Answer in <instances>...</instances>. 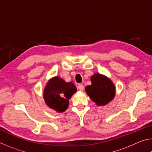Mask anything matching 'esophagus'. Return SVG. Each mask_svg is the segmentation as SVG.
Returning <instances> with one entry per match:
<instances>
[{
	"label": "esophagus",
	"mask_w": 152,
	"mask_h": 152,
	"mask_svg": "<svg viewBox=\"0 0 152 152\" xmlns=\"http://www.w3.org/2000/svg\"><path fill=\"white\" fill-rule=\"evenodd\" d=\"M78 89L80 90V91H82L84 90V86L82 85V84H78Z\"/></svg>",
	"instance_id": "esophagus-1"
}]
</instances>
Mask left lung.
<instances>
[{
  "instance_id": "left-lung-1",
  "label": "left lung",
  "mask_w": 152,
  "mask_h": 152,
  "mask_svg": "<svg viewBox=\"0 0 152 152\" xmlns=\"http://www.w3.org/2000/svg\"><path fill=\"white\" fill-rule=\"evenodd\" d=\"M91 85L86 87V92L98 106H103L112 101L115 95V88L110 80L100 74L91 77Z\"/></svg>"
}]
</instances>
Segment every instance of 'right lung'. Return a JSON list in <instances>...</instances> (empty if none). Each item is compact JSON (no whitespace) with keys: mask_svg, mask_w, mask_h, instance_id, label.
Wrapping results in <instances>:
<instances>
[{"mask_svg":"<svg viewBox=\"0 0 152 152\" xmlns=\"http://www.w3.org/2000/svg\"><path fill=\"white\" fill-rule=\"evenodd\" d=\"M76 92V88L72 82H66L56 76L48 82L43 98L49 107L61 113L68 108L69 99Z\"/></svg>","mask_w":152,"mask_h":152,"instance_id":"right-lung-1","label":"right lung"}]
</instances>
